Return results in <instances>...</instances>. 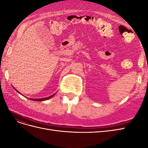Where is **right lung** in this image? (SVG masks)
I'll use <instances>...</instances> for the list:
<instances>
[{"label": "right lung", "instance_id": "right-lung-1", "mask_svg": "<svg viewBox=\"0 0 148 148\" xmlns=\"http://www.w3.org/2000/svg\"><path fill=\"white\" fill-rule=\"evenodd\" d=\"M16 91H17V90H16ZM17 92H18V91H17ZM53 95H52V96H49V97H47L42 98V99H32V98H31L30 99H31V100H33V101H45V100L50 99V98H51L53 96Z\"/></svg>", "mask_w": 148, "mask_h": 148}]
</instances>
